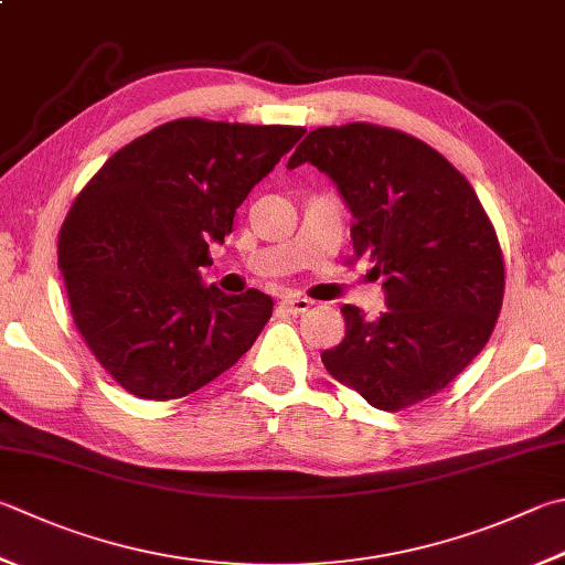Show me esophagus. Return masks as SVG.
<instances>
[{
  "mask_svg": "<svg viewBox=\"0 0 565 565\" xmlns=\"http://www.w3.org/2000/svg\"><path fill=\"white\" fill-rule=\"evenodd\" d=\"M280 305H282L285 310L290 312V315H302V312L310 310L312 300H307V297H302V295H285L282 300H280Z\"/></svg>",
  "mask_w": 565,
  "mask_h": 565,
  "instance_id": "34e87169",
  "label": "esophagus"
}]
</instances>
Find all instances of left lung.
Returning a JSON list of instances; mask_svg holds the SVG:
<instances>
[{"instance_id": "left-lung-1", "label": "left lung", "mask_w": 565, "mask_h": 565, "mask_svg": "<svg viewBox=\"0 0 565 565\" xmlns=\"http://www.w3.org/2000/svg\"><path fill=\"white\" fill-rule=\"evenodd\" d=\"M337 184L354 216V253H371L386 310L344 305L347 334L324 369L379 411L413 406L484 349L504 297V260L470 182L440 152L388 127H319L287 167Z\"/></svg>"}]
</instances>
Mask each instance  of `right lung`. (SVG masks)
<instances>
[{"mask_svg":"<svg viewBox=\"0 0 565 565\" xmlns=\"http://www.w3.org/2000/svg\"><path fill=\"white\" fill-rule=\"evenodd\" d=\"M305 127L184 117L117 150L73 201L58 236L71 315L132 396L182 398L221 376L273 315L260 290L204 285L209 243Z\"/></svg>","mask_w":565,"mask_h":565,"instance_id":"add662e5","label":"right lung"}]
</instances>
